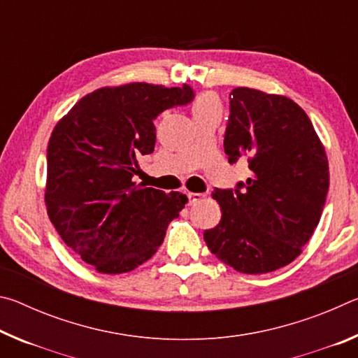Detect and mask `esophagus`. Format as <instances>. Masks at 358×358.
<instances>
[{
	"label": "esophagus",
	"mask_w": 358,
	"mask_h": 358,
	"mask_svg": "<svg viewBox=\"0 0 358 358\" xmlns=\"http://www.w3.org/2000/svg\"><path fill=\"white\" fill-rule=\"evenodd\" d=\"M205 197V194H199V192H187V201H189V205L202 202Z\"/></svg>",
	"instance_id": "obj_1"
}]
</instances>
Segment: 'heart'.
<instances>
[{"mask_svg": "<svg viewBox=\"0 0 358 358\" xmlns=\"http://www.w3.org/2000/svg\"><path fill=\"white\" fill-rule=\"evenodd\" d=\"M211 108H221L220 101H217V98H216L215 94L203 93L201 96H197L196 101H194L192 113L197 115V113H201V112L211 110Z\"/></svg>", "mask_w": 358, "mask_h": 358, "instance_id": "1", "label": "heart"}]
</instances>
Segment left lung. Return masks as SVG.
<instances>
[{
  "label": "left lung",
  "instance_id": "1",
  "mask_svg": "<svg viewBox=\"0 0 358 358\" xmlns=\"http://www.w3.org/2000/svg\"><path fill=\"white\" fill-rule=\"evenodd\" d=\"M229 162L248 156L237 189H215L222 216L203 232L234 270L262 275L289 265L310 241L329 192V159L305 110L292 99L238 87L230 93L224 136Z\"/></svg>",
  "mask_w": 358,
  "mask_h": 358
}]
</instances>
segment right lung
Returning a JSON list of instances; mask_svg holds the SVG:
<instances>
[{
	"mask_svg": "<svg viewBox=\"0 0 358 358\" xmlns=\"http://www.w3.org/2000/svg\"><path fill=\"white\" fill-rule=\"evenodd\" d=\"M194 98L189 85L104 87L58 121L47 147V215L63 241L96 271L128 273L153 256L187 197L132 181L153 153V120Z\"/></svg>",
	"mask_w": 358,
	"mask_h": 358,
	"instance_id": "1",
	"label": "right lung"
}]
</instances>
